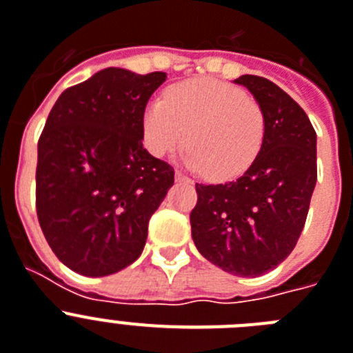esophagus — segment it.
Listing matches in <instances>:
<instances>
[{
	"instance_id": "obj_1",
	"label": "esophagus",
	"mask_w": 353,
	"mask_h": 353,
	"mask_svg": "<svg viewBox=\"0 0 353 353\" xmlns=\"http://www.w3.org/2000/svg\"><path fill=\"white\" fill-rule=\"evenodd\" d=\"M176 181H179V183H192V181H190L185 174L179 172V170H176Z\"/></svg>"
}]
</instances>
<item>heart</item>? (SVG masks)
Instances as JSON below:
<instances>
[{
    "instance_id": "heart-1",
    "label": "heart",
    "mask_w": 353,
    "mask_h": 353,
    "mask_svg": "<svg viewBox=\"0 0 353 353\" xmlns=\"http://www.w3.org/2000/svg\"><path fill=\"white\" fill-rule=\"evenodd\" d=\"M147 145L163 158L188 139L186 163L211 179L245 172L261 151L266 119L261 104L219 79H192L167 90L143 115Z\"/></svg>"
}]
</instances>
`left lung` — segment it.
Listing matches in <instances>:
<instances>
[{
	"instance_id": "8db88e82",
	"label": "left lung",
	"mask_w": 353,
	"mask_h": 353,
	"mask_svg": "<svg viewBox=\"0 0 353 353\" xmlns=\"http://www.w3.org/2000/svg\"><path fill=\"white\" fill-rule=\"evenodd\" d=\"M261 104L266 133L261 151L236 181L195 185L190 213L199 252L223 272L257 277L295 249L316 185V133L305 112L283 88L261 76L243 74Z\"/></svg>"
}]
</instances>
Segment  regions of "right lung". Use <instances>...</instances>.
Wrapping results in <instances>:
<instances>
[{
	"mask_svg": "<svg viewBox=\"0 0 353 353\" xmlns=\"http://www.w3.org/2000/svg\"><path fill=\"white\" fill-rule=\"evenodd\" d=\"M165 72L108 67L69 87L39 139L37 216L54 256L103 277L137 261L174 168L143 149V113Z\"/></svg>",
	"mask_w": 353,
	"mask_h": 353,
	"instance_id": "add662e5",
	"label": "right lung"
}]
</instances>
